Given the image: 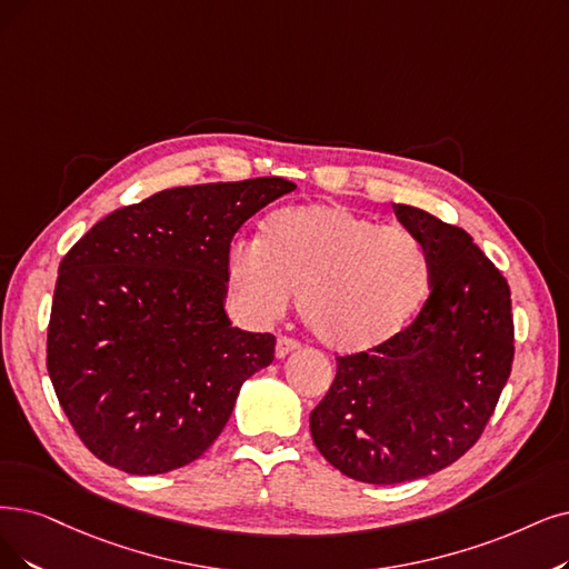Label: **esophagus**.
<instances>
[{"mask_svg":"<svg viewBox=\"0 0 569 569\" xmlns=\"http://www.w3.org/2000/svg\"><path fill=\"white\" fill-rule=\"evenodd\" d=\"M293 350H299V340H293V338H289V336H280V338H278V343H276V355H278V359L287 357V355L293 352Z\"/></svg>","mask_w":569,"mask_h":569,"instance_id":"1","label":"esophagus"}]
</instances>
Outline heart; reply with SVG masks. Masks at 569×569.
Instances as JSON below:
<instances>
[{
	"mask_svg": "<svg viewBox=\"0 0 569 569\" xmlns=\"http://www.w3.org/2000/svg\"><path fill=\"white\" fill-rule=\"evenodd\" d=\"M226 276L244 312L270 325L299 293V312L336 355L371 352L413 320L429 289V257L401 226L340 206H293L272 212L259 240L238 238Z\"/></svg>",
	"mask_w": 569,
	"mask_h": 569,
	"instance_id": "obj_1",
	"label": "heart"
}]
</instances>
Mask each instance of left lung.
Returning <instances> with one entry per match:
<instances>
[{"mask_svg":"<svg viewBox=\"0 0 569 569\" xmlns=\"http://www.w3.org/2000/svg\"><path fill=\"white\" fill-rule=\"evenodd\" d=\"M429 257V297L390 343L336 359L310 413L329 465L392 486L446 469L481 439L511 376V289L460 226L392 206Z\"/></svg>","mask_w":569,"mask_h":569,"instance_id":"8db88e82","label":"left lung"}]
</instances>
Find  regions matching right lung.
<instances>
[{"label": "right lung", "instance_id": "obj_1", "mask_svg": "<svg viewBox=\"0 0 569 569\" xmlns=\"http://www.w3.org/2000/svg\"><path fill=\"white\" fill-rule=\"evenodd\" d=\"M297 189L282 177L158 191L98 221L58 268L47 369L98 460L166 473L229 422L276 336L231 327L226 257L240 226Z\"/></svg>", "mask_w": 569, "mask_h": 569}]
</instances>
